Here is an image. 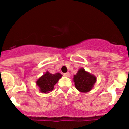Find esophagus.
I'll return each mask as SVG.
<instances>
[{"instance_id":"34e87169","label":"esophagus","mask_w":129,"mask_h":129,"mask_svg":"<svg viewBox=\"0 0 129 129\" xmlns=\"http://www.w3.org/2000/svg\"><path fill=\"white\" fill-rule=\"evenodd\" d=\"M63 76H65V77H69L70 76V73H64V74H63Z\"/></svg>"}]
</instances>
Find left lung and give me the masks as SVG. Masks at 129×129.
<instances>
[{
    "label": "left lung",
    "instance_id": "left-lung-1",
    "mask_svg": "<svg viewBox=\"0 0 129 129\" xmlns=\"http://www.w3.org/2000/svg\"><path fill=\"white\" fill-rule=\"evenodd\" d=\"M73 81L74 82L76 89L81 92L86 93L90 92L93 88L97 78L94 75L88 72L84 68H81L74 76Z\"/></svg>",
    "mask_w": 129,
    "mask_h": 129
}]
</instances>
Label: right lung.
<instances>
[{
	"label": "right lung",
	"instance_id": "1",
	"mask_svg": "<svg viewBox=\"0 0 129 129\" xmlns=\"http://www.w3.org/2000/svg\"><path fill=\"white\" fill-rule=\"evenodd\" d=\"M62 76L60 73L52 74L47 71L37 79L36 85L39 88L40 92L48 94L53 90L54 85L57 83Z\"/></svg>",
	"mask_w": 129,
	"mask_h": 129
}]
</instances>
